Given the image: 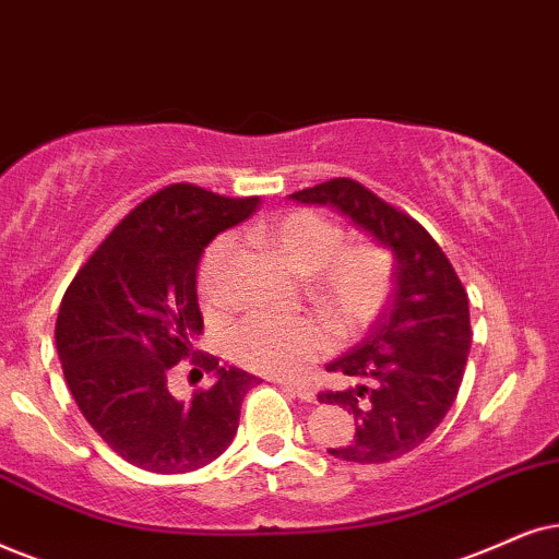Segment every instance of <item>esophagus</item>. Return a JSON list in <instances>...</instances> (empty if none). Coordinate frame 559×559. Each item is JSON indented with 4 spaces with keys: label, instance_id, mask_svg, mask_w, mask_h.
<instances>
[{
    "label": "esophagus",
    "instance_id": "34e87169",
    "mask_svg": "<svg viewBox=\"0 0 559 559\" xmlns=\"http://www.w3.org/2000/svg\"><path fill=\"white\" fill-rule=\"evenodd\" d=\"M278 384L284 386L286 392L296 394V397H299L301 402H314V392L309 390V386H304V384H294V381H278Z\"/></svg>",
    "mask_w": 559,
    "mask_h": 559
}]
</instances>
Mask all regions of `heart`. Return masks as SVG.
<instances>
[{"label": "heart", "instance_id": "b5f03b06", "mask_svg": "<svg viewBox=\"0 0 559 559\" xmlns=\"http://www.w3.org/2000/svg\"><path fill=\"white\" fill-rule=\"evenodd\" d=\"M258 242L271 245L296 273L309 275V296L343 332L366 330L390 301L394 258L384 245H345V231L314 211H292L252 229ZM237 255L229 235L203 250L195 286L209 312L229 304L227 273ZM330 348V330L314 317L250 314L227 337L229 358L265 377H299Z\"/></svg>", "mask_w": 559, "mask_h": 559}]
</instances>
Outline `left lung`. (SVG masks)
Returning <instances> with one entry per match:
<instances>
[{
    "label": "left lung",
    "instance_id": "obj_1",
    "mask_svg": "<svg viewBox=\"0 0 559 559\" xmlns=\"http://www.w3.org/2000/svg\"><path fill=\"white\" fill-rule=\"evenodd\" d=\"M292 198L335 206L397 258L390 307L356 348L328 366L364 384L317 394L324 405L348 409L358 423L356 438L330 449L332 456L358 464L392 462L418 449L454 405L472 345L467 292L426 227L358 180L332 178Z\"/></svg>",
    "mask_w": 559,
    "mask_h": 559
}]
</instances>
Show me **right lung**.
I'll return each instance as SVG.
<instances>
[{
  "instance_id": "obj_1",
  "label": "right lung",
  "mask_w": 559,
  "mask_h": 559,
  "mask_svg": "<svg viewBox=\"0 0 559 559\" xmlns=\"http://www.w3.org/2000/svg\"><path fill=\"white\" fill-rule=\"evenodd\" d=\"M258 203V195H218L193 182L165 186L112 227L63 294L56 317L63 379L84 420L133 467L193 472L237 433L258 379L193 348L203 332L195 271L203 247ZM186 357L219 379L180 403L166 381Z\"/></svg>"
}]
</instances>
